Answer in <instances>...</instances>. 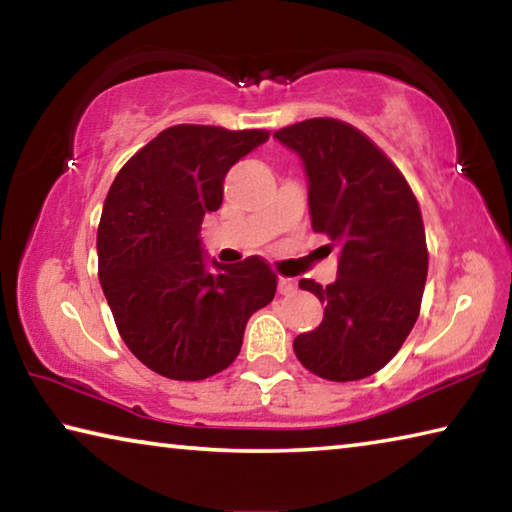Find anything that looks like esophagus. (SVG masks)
I'll use <instances>...</instances> for the list:
<instances>
[{
  "label": "esophagus",
  "mask_w": 512,
  "mask_h": 512,
  "mask_svg": "<svg viewBox=\"0 0 512 512\" xmlns=\"http://www.w3.org/2000/svg\"><path fill=\"white\" fill-rule=\"evenodd\" d=\"M298 284L291 280V277H280V282H277V291L282 293V296H291V293H296Z\"/></svg>",
  "instance_id": "obj_1"
}]
</instances>
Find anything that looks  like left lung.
<instances>
[{"label": "left lung", "instance_id": "1", "mask_svg": "<svg viewBox=\"0 0 512 512\" xmlns=\"http://www.w3.org/2000/svg\"><path fill=\"white\" fill-rule=\"evenodd\" d=\"M275 137L305 162L311 228L341 248L336 282L300 280L325 314L293 350L329 381L375 375L420 316L429 250L418 198L391 158L341 119H305Z\"/></svg>", "mask_w": 512, "mask_h": 512}]
</instances>
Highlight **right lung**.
Segmentation results:
<instances>
[{"label":"right lung","instance_id":"add662e5","mask_svg":"<svg viewBox=\"0 0 512 512\" xmlns=\"http://www.w3.org/2000/svg\"><path fill=\"white\" fill-rule=\"evenodd\" d=\"M268 131L178 124L142 146L103 203L99 282L121 339L146 368L176 381L216 375L237 359L248 318L275 298L262 257L207 264L205 212L223 201V178Z\"/></svg>","mask_w":512,"mask_h":512}]
</instances>
